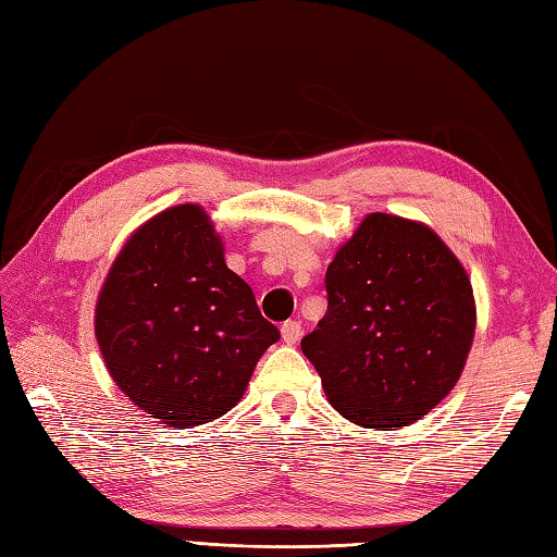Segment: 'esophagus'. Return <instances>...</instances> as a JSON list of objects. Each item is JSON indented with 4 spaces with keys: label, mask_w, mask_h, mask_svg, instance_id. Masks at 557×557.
I'll return each instance as SVG.
<instances>
[{
    "label": "esophagus",
    "mask_w": 557,
    "mask_h": 557,
    "mask_svg": "<svg viewBox=\"0 0 557 557\" xmlns=\"http://www.w3.org/2000/svg\"><path fill=\"white\" fill-rule=\"evenodd\" d=\"M300 336H302L300 322L288 320V322L281 324V338H283V342H286V344H298Z\"/></svg>",
    "instance_id": "1"
}]
</instances>
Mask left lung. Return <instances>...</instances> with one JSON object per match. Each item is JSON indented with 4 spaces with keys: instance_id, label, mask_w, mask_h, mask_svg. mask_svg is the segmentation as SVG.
Segmentation results:
<instances>
[{
    "instance_id": "8db88e82",
    "label": "left lung",
    "mask_w": 557,
    "mask_h": 557,
    "mask_svg": "<svg viewBox=\"0 0 557 557\" xmlns=\"http://www.w3.org/2000/svg\"><path fill=\"white\" fill-rule=\"evenodd\" d=\"M326 314L300 342L350 423L392 430L457 384L475 329L467 271L423 223L370 213L324 276Z\"/></svg>"
}]
</instances>
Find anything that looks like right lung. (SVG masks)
Instances as JSON below:
<instances>
[{"label":"right lung","mask_w":557,"mask_h":557,"mask_svg":"<svg viewBox=\"0 0 557 557\" xmlns=\"http://www.w3.org/2000/svg\"><path fill=\"white\" fill-rule=\"evenodd\" d=\"M96 336L117 387L170 428L231 411L281 338L252 288L225 267L195 203L158 213L129 237L100 290Z\"/></svg>","instance_id":"add662e5"}]
</instances>
